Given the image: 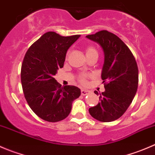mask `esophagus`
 <instances>
[{"instance_id":"obj_1","label":"esophagus","mask_w":155,"mask_h":155,"mask_svg":"<svg viewBox=\"0 0 155 155\" xmlns=\"http://www.w3.org/2000/svg\"><path fill=\"white\" fill-rule=\"evenodd\" d=\"M90 93H91V91L88 90H85V89H82V90H81V94L83 95V96H85V95L89 94Z\"/></svg>"}]
</instances>
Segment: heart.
Returning a JSON list of instances; mask_svg holds the SVG:
<instances>
[{
  "label": "heart",
  "instance_id": "heart-1",
  "mask_svg": "<svg viewBox=\"0 0 155 155\" xmlns=\"http://www.w3.org/2000/svg\"><path fill=\"white\" fill-rule=\"evenodd\" d=\"M85 51H86V54H88L89 53L94 52V51H97L96 49L91 46H87L86 49H85ZM87 76L86 75H81V76H79L78 78V80H79V83H81L82 85H85L87 83Z\"/></svg>",
  "mask_w": 155,
  "mask_h": 155
}]
</instances>
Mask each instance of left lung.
<instances>
[{
  "label": "left lung",
  "mask_w": 155,
  "mask_h": 155,
  "mask_svg": "<svg viewBox=\"0 0 155 155\" xmlns=\"http://www.w3.org/2000/svg\"><path fill=\"white\" fill-rule=\"evenodd\" d=\"M87 38L99 43L104 51L101 78L105 91L100 93V102L89 109V113L102 122H110L122 116L137 91L139 71L130 48L118 36L104 30ZM94 93L98 95V92Z\"/></svg>",
  "instance_id": "1"
}]
</instances>
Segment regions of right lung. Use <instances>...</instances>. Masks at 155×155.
<instances>
[{
    "mask_svg": "<svg viewBox=\"0 0 155 155\" xmlns=\"http://www.w3.org/2000/svg\"><path fill=\"white\" fill-rule=\"evenodd\" d=\"M79 37L49 31L30 46L23 59L21 82L25 97L33 112L46 121L66 118L73 101L81 94L79 87H61L54 78L58 68H63L68 48Z\"/></svg>",
    "mask_w": 155,
    "mask_h": 155,
    "instance_id": "right-lung-1",
    "label": "right lung"
}]
</instances>
